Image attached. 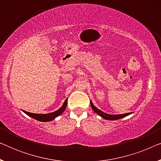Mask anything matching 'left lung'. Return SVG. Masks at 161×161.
<instances>
[{"mask_svg":"<svg viewBox=\"0 0 161 161\" xmlns=\"http://www.w3.org/2000/svg\"><path fill=\"white\" fill-rule=\"evenodd\" d=\"M90 104H91L92 108L93 109V111L95 112L97 114H98V115L100 116L101 117L107 120H117V119H119L124 118L125 116H128L130 114H132V113H127V114H108L104 113V112L100 111V110H99L97 108L94 106V104L92 102V100L90 101Z\"/></svg>","mask_w":161,"mask_h":161,"instance_id":"obj_1","label":"left lung"}]
</instances>
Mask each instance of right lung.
Wrapping results in <instances>:
<instances>
[{
  "mask_svg": "<svg viewBox=\"0 0 161 161\" xmlns=\"http://www.w3.org/2000/svg\"><path fill=\"white\" fill-rule=\"evenodd\" d=\"M67 105V99H66V100L64 101V103L63 105L60 108L57 110L56 111L52 112V113H49V114H33V113H30V112H27L25 111H23L25 114H27L28 116H29L30 117L34 119L40 121V122H50V121H52L54 119H56L57 116L61 115V114L65 111Z\"/></svg>",
  "mask_w": 161,
  "mask_h": 161,
  "instance_id": "right-lung-1",
  "label": "right lung"
}]
</instances>
